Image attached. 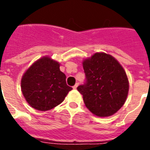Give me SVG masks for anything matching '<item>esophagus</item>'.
Wrapping results in <instances>:
<instances>
[{
	"label": "esophagus",
	"instance_id": "1",
	"mask_svg": "<svg viewBox=\"0 0 150 150\" xmlns=\"http://www.w3.org/2000/svg\"><path fill=\"white\" fill-rule=\"evenodd\" d=\"M78 86H79V83H76V84L75 85V86H73V89H77V87H78Z\"/></svg>",
	"mask_w": 150,
	"mask_h": 150
}]
</instances>
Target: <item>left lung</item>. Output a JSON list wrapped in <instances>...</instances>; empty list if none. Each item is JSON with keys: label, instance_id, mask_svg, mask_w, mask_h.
Wrapping results in <instances>:
<instances>
[{"label": "left lung", "instance_id": "1", "mask_svg": "<svg viewBox=\"0 0 150 150\" xmlns=\"http://www.w3.org/2000/svg\"><path fill=\"white\" fill-rule=\"evenodd\" d=\"M82 64L86 82L77 89L86 107L98 117L115 114L125 102L129 88L122 66L105 53H96Z\"/></svg>", "mask_w": 150, "mask_h": 150}]
</instances>
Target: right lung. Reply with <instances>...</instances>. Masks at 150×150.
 I'll return each instance as SVG.
<instances>
[{"label": "right lung", "mask_w": 150, "mask_h": 150, "mask_svg": "<svg viewBox=\"0 0 150 150\" xmlns=\"http://www.w3.org/2000/svg\"><path fill=\"white\" fill-rule=\"evenodd\" d=\"M21 87L25 99L35 109L46 111L62 103L72 88L66 83L60 64L43 57L36 61L22 76Z\"/></svg>", "instance_id": "right-lung-1"}]
</instances>
